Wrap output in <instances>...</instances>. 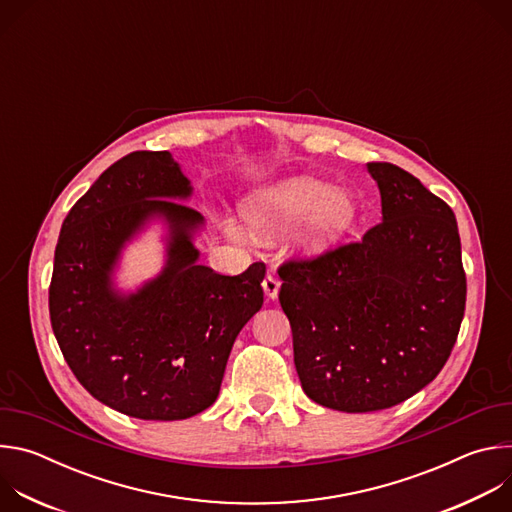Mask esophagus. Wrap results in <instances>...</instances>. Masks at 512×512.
I'll use <instances>...</instances> for the list:
<instances>
[{
	"mask_svg": "<svg viewBox=\"0 0 512 512\" xmlns=\"http://www.w3.org/2000/svg\"><path fill=\"white\" fill-rule=\"evenodd\" d=\"M279 279L273 275V273H267V277L263 279V291H265V296L269 298V300H275L277 298V294H279Z\"/></svg>",
	"mask_w": 512,
	"mask_h": 512,
	"instance_id": "1",
	"label": "esophagus"
}]
</instances>
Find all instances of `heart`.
<instances>
[{"mask_svg": "<svg viewBox=\"0 0 512 512\" xmlns=\"http://www.w3.org/2000/svg\"><path fill=\"white\" fill-rule=\"evenodd\" d=\"M304 216L298 247L320 253L354 225L356 202L344 188H328L324 182L300 176L261 190L243 204V218L257 233L281 231ZM225 231L235 239L241 237L239 227L231 221L225 223Z\"/></svg>", "mask_w": 512, "mask_h": 512, "instance_id": "1", "label": "heart"}]
</instances>
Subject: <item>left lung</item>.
<instances>
[{
	"instance_id": "1",
	"label": "left lung",
	"mask_w": 512,
	"mask_h": 512,
	"mask_svg": "<svg viewBox=\"0 0 512 512\" xmlns=\"http://www.w3.org/2000/svg\"><path fill=\"white\" fill-rule=\"evenodd\" d=\"M367 170L381 192V223L358 243L279 267L302 389L346 413L393 407L429 385L466 308L452 208L399 166Z\"/></svg>"
}]
</instances>
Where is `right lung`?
I'll list each match as a JSON object with an SVG mask.
<instances>
[{"label":"right lung","instance_id":"right-lung-1","mask_svg":"<svg viewBox=\"0 0 512 512\" xmlns=\"http://www.w3.org/2000/svg\"><path fill=\"white\" fill-rule=\"evenodd\" d=\"M192 184L170 152H133L64 218L48 291L56 342L79 383L137 419L178 421L210 407L243 326L261 310L265 265L221 275L200 265L204 216L184 202ZM165 227L163 271L123 292L122 249Z\"/></svg>","mask_w":512,"mask_h":512}]
</instances>
